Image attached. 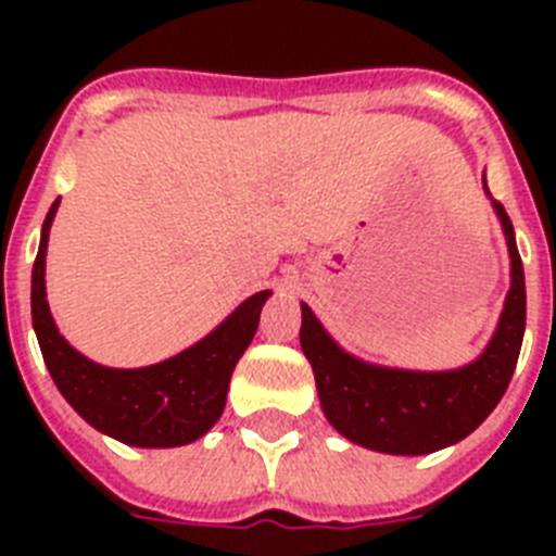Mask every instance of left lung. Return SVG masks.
Masks as SVG:
<instances>
[{
    "instance_id": "1",
    "label": "left lung",
    "mask_w": 556,
    "mask_h": 556,
    "mask_svg": "<svg viewBox=\"0 0 556 556\" xmlns=\"http://www.w3.org/2000/svg\"><path fill=\"white\" fill-rule=\"evenodd\" d=\"M493 208L507 236L513 283L490 345L459 370L417 372L367 365L342 351L312 308L301 303V348L314 370L320 406L328 424L351 443L381 454H434L479 429L504 397L527 328V287L513 223L504 205L493 200Z\"/></svg>"
}]
</instances>
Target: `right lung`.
<instances>
[{"label": "right lung", "instance_id": "right-lung-1", "mask_svg": "<svg viewBox=\"0 0 556 556\" xmlns=\"http://www.w3.org/2000/svg\"><path fill=\"white\" fill-rule=\"evenodd\" d=\"M58 203L61 200L52 203L43 219L41 244L33 264V328L49 376L86 424L119 443L136 448H175L194 443L223 415L230 372L258 328V314L269 289L255 292L198 345L161 365L139 370L97 365L68 345L49 314L43 267L49 225L55 219Z\"/></svg>", "mask_w": 556, "mask_h": 556}]
</instances>
